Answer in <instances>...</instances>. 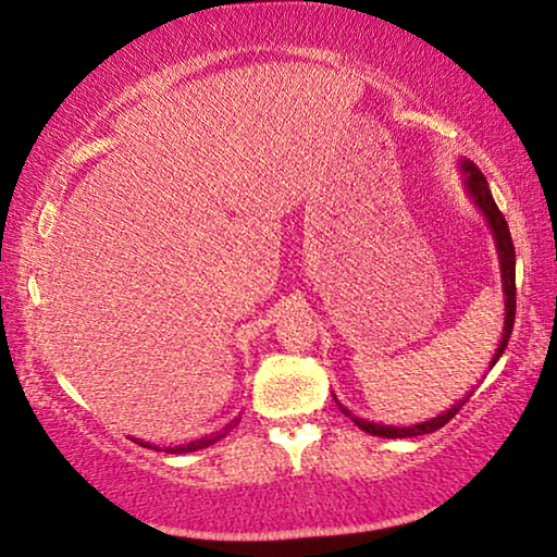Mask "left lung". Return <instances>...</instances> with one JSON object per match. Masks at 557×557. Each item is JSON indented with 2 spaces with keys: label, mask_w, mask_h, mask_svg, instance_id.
<instances>
[{
  "label": "left lung",
  "mask_w": 557,
  "mask_h": 557,
  "mask_svg": "<svg viewBox=\"0 0 557 557\" xmlns=\"http://www.w3.org/2000/svg\"><path fill=\"white\" fill-rule=\"evenodd\" d=\"M459 170L463 174V187H467V195L474 200V205L479 208V212L486 218V225H490V231L494 235V246H497V253H499V273H502V292H505V330H502V339L497 349H494V357L490 362V370L497 364V360L502 357V352L507 349V342H509V334H512V326H515V246H512V235H509V227H507V220L502 215L497 202H494L492 197V189L486 185V177L482 172H479V166L474 162H469V159H461L459 162ZM471 398L469 395H463L459 403H454L451 408L444 410V413L431 418V421H423V423H416V425H383V423H372V421H364V418H357L352 410L342 406L337 400V406L342 413H345L349 421H352L357 429H362L364 433H370V436H383V438H410V436H423V433H433L438 429H444V425L451 421V418L459 413L463 403Z\"/></svg>",
  "instance_id": "left-lung-1"
}]
</instances>
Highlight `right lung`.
Here are the masks:
<instances>
[{"label":"right lung","mask_w":557,"mask_h":557,"mask_svg":"<svg viewBox=\"0 0 557 557\" xmlns=\"http://www.w3.org/2000/svg\"><path fill=\"white\" fill-rule=\"evenodd\" d=\"M238 421H240V418H235V421L227 423L223 431H218V433H210V436H202V438H195V441H189V444H182V446H170V448H164V451H166V454H189V451H200V448H208V446L215 444V441L223 438L225 433L233 429V425H238ZM134 441H136V444H139V446L154 448V446H151V444H144V441H139V438H134Z\"/></svg>","instance_id":"add662e5"}]
</instances>
